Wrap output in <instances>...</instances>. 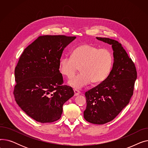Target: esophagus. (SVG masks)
<instances>
[{
    "label": "esophagus",
    "mask_w": 148,
    "mask_h": 148,
    "mask_svg": "<svg viewBox=\"0 0 148 148\" xmlns=\"http://www.w3.org/2000/svg\"><path fill=\"white\" fill-rule=\"evenodd\" d=\"M74 95L77 96V95H79L80 94V92L77 89H74Z\"/></svg>",
    "instance_id": "obj_1"
}]
</instances>
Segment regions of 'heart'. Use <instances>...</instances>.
<instances>
[{"instance_id":"1","label":"heart","mask_w":148,"mask_h":148,"mask_svg":"<svg viewBox=\"0 0 148 148\" xmlns=\"http://www.w3.org/2000/svg\"><path fill=\"white\" fill-rule=\"evenodd\" d=\"M113 56L110 50L99 49L89 44L77 46L71 53V58L64 57L59 62L62 75L71 79L79 71L81 73L69 81V84L80 88L90 83H99L110 75L113 65Z\"/></svg>"}]
</instances>
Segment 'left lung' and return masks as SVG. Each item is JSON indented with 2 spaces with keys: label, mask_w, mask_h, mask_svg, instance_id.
<instances>
[{
  "label": "left lung",
  "mask_w": 148,
  "mask_h": 148,
  "mask_svg": "<svg viewBox=\"0 0 148 148\" xmlns=\"http://www.w3.org/2000/svg\"><path fill=\"white\" fill-rule=\"evenodd\" d=\"M97 39L112 45L114 63L107 78L85 92L87 106L84 118L90 123L102 125L114 119L129 103L133 95L137 71L121 43L108 38Z\"/></svg>",
  "instance_id": "obj_1"
}]
</instances>
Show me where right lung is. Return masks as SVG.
<instances>
[{"label": "right lung", "mask_w": 148, "mask_h": 148, "mask_svg": "<svg viewBox=\"0 0 148 148\" xmlns=\"http://www.w3.org/2000/svg\"><path fill=\"white\" fill-rule=\"evenodd\" d=\"M75 36L43 35L24 50L15 68V101L30 118L50 123L59 120L63 105L74 92L63 84L59 62L66 47Z\"/></svg>", "instance_id": "obj_1"}]
</instances>
